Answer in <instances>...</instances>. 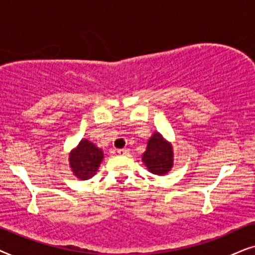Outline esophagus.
<instances>
[{"label":"esophagus","instance_id":"obj_1","mask_svg":"<svg viewBox=\"0 0 255 255\" xmlns=\"http://www.w3.org/2000/svg\"><path fill=\"white\" fill-rule=\"evenodd\" d=\"M118 154L120 156H128L129 155V149H119Z\"/></svg>","mask_w":255,"mask_h":255}]
</instances>
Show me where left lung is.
I'll return each instance as SVG.
<instances>
[{"mask_svg": "<svg viewBox=\"0 0 255 255\" xmlns=\"http://www.w3.org/2000/svg\"><path fill=\"white\" fill-rule=\"evenodd\" d=\"M142 161L152 174H168V171H170L172 168V161H174L171 144L168 143L161 134L155 133L148 141L147 150L142 155Z\"/></svg>", "mask_w": 255, "mask_h": 255, "instance_id": "obj_1", "label": "left lung"}]
</instances>
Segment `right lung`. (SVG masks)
I'll use <instances>...</instances> for the list:
<instances>
[{"mask_svg":"<svg viewBox=\"0 0 255 255\" xmlns=\"http://www.w3.org/2000/svg\"><path fill=\"white\" fill-rule=\"evenodd\" d=\"M103 158V150L85 138L70 154V165L78 178L86 181L97 174Z\"/></svg>","mask_w":255,"mask_h":255,"instance_id":"1","label":"right lung"}]
</instances>
